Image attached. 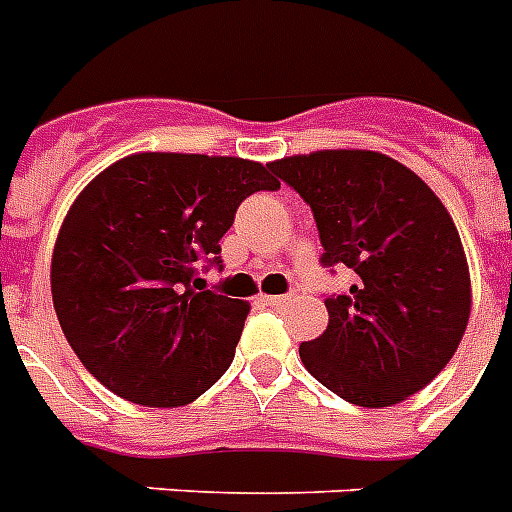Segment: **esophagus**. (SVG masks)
<instances>
[{"instance_id":"1","label":"esophagus","mask_w":512,"mask_h":512,"mask_svg":"<svg viewBox=\"0 0 512 512\" xmlns=\"http://www.w3.org/2000/svg\"><path fill=\"white\" fill-rule=\"evenodd\" d=\"M265 302H268L270 307H286L292 302V297H289V294H273V297H265Z\"/></svg>"}]
</instances>
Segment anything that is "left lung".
I'll return each instance as SVG.
<instances>
[{
	"instance_id": "8db88e82",
	"label": "left lung",
	"mask_w": 512,
	"mask_h": 512,
	"mask_svg": "<svg viewBox=\"0 0 512 512\" xmlns=\"http://www.w3.org/2000/svg\"><path fill=\"white\" fill-rule=\"evenodd\" d=\"M268 168L313 210L321 263L355 270L350 292L326 299V331L299 344L307 371L360 407L421 392L471 318L468 260L442 199L371 149H321Z\"/></svg>"
}]
</instances>
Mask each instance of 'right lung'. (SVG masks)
Masks as SVG:
<instances>
[{
	"label": "right lung",
	"mask_w": 512,
	"mask_h": 512,
	"mask_svg": "<svg viewBox=\"0 0 512 512\" xmlns=\"http://www.w3.org/2000/svg\"><path fill=\"white\" fill-rule=\"evenodd\" d=\"M263 162L136 152L70 205L52 252V302L86 371L144 407H181L228 371L249 305L202 286L236 207L278 189Z\"/></svg>",
	"instance_id": "1"
}]
</instances>
